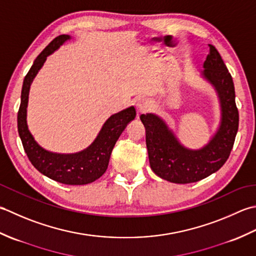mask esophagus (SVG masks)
<instances>
[{
  "label": "esophagus",
  "mask_w": 256,
  "mask_h": 256,
  "mask_svg": "<svg viewBox=\"0 0 256 256\" xmlns=\"http://www.w3.org/2000/svg\"><path fill=\"white\" fill-rule=\"evenodd\" d=\"M136 107H137V110L138 112L142 114V112H149L151 108H152V102H151L149 99H139V100L137 102V104H136Z\"/></svg>",
  "instance_id": "obj_1"
}]
</instances>
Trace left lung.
I'll return each instance as SVG.
<instances>
[{
	"label": "left lung",
	"instance_id": "8db88e82",
	"mask_svg": "<svg viewBox=\"0 0 256 256\" xmlns=\"http://www.w3.org/2000/svg\"><path fill=\"white\" fill-rule=\"evenodd\" d=\"M208 46L201 76L214 87L221 107L220 126L210 142L201 149H189L181 144L162 118L154 114L140 116L151 169L174 184H192L216 172L230 156L238 132V112L232 76L216 48Z\"/></svg>",
	"mask_w": 256,
	"mask_h": 256
}]
</instances>
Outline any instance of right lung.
I'll list each match as a JSON object with an SVG mask.
<instances>
[{
    "label": "right lung",
    "mask_w": 256,
    "mask_h": 256,
    "mask_svg": "<svg viewBox=\"0 0 256 256\" xmlns=\"http://www.w3.org/2000/svg\"><path fill=\"white\" fill-rule=\"evenodd\" d=\"M68 40H70V35L62 34L52 40L36 57L28 75L25 76L18 112V129L26 154L40 174L60 184L82 186L94 182L105 174L114 144L127 124L134 119L136 109L132 106L109 117L92 144L80 152H52L35 142L26 120L30 88L48 56L53 54Z\"/></svg>",
    "instance_id": "1"
}]
</instances>
